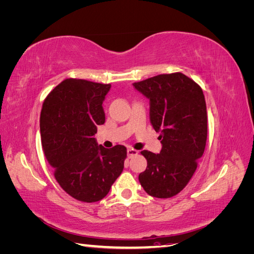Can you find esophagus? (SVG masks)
Returning a JSON list of instances; mask_svg holds the SVG:
<instances>
[{
	"instance_id": "obj_1",
	"label": "esophagus",
	"mask_w": 254,
	"mask_h": 254,
	"mask_svg": "<svg viewBox=\"0 0 254 254\" xmlns=\"http://www.w3.org/2000/svg\"><path fill=\"white\" fill-rule=\"evenodd\" d=\"M135 155H137V150H135L133 148H128L127 149V156H128V158H132Z\"/></svg>"
}]
</instances>
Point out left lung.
Masks as SVG:
<instances>
[{
  "label": "left lung",
  "mask_w": 254,
  "mask_h": 254,
  "mask_svg": "<svg viewBox=\"0 0 254 254\" xmlns=\"http://www.w3.org/2000/svg\"><path fill=\"white\" fill-rule=\"evenodd\" d=\"M132 84L149 99L150 124L162 140L160 153L141 152L147 167L139 175V181L152 197H173L186 188L205 148L203 92L182 73L158 75Z\"/></svg>",
  "instance_id": "obj_1"
}]
</instances>
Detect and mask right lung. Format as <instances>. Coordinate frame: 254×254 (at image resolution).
I'll use <instances>...</instances> for the list:
<instances>
[{"label": "right lung", "instance_id": "1", "mask_svg": "<svg viewBox=\"0 0 254 254\" xmlns=\"http://www.w3.org/2000/svg\"><path fill=\"white\" fill-rule=\"evenodd\" d=\"M111 84L68 78L45 98L40 132L45 158L59 186L83 202L99 201L124 168L126 147L107 149L94 134L106 117L103 102Z\"/></svg>", "mask_w": 254, "mask_h": 254}]
</instances>
